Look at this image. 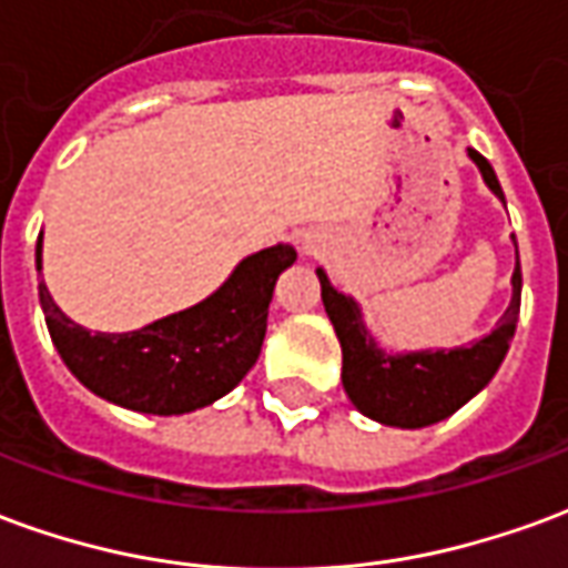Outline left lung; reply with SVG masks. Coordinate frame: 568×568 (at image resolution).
I'll return each mask as SVG.
<instances>
[{
	"mask_svg": "<svg viewBox=\"0 0 568 568\" xmlns=\"http://www.w3.org/2000/svg\"><path fill=\"white\" fill-rule=\"evenodd\" d=\"M468 158L484 175V185L505 203L501 185L489 161L480 151L468 149ZM517 248V243H514ZM322 285V304L334 325V334L344 349L341 381L356 405L358 414L377 419L383 426L423 428L456 414L465 402H471L499 371L505 353L511 346L517 316H520V258L514 264L511 304L505 310L499 325L471 346L453 349H407L393 353L383 349L368 325L362 320V307L353 295L337 292L328 273L316 267Z\"/></svg>",
	"mask_w": 568,
	"mask_h": 568,
	"instance_id": "1",
	"label": "left lung"
}]
</instances>
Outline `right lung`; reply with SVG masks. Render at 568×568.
I'll list each match as a JSON object with an SVG mask.
<instances>
[{
  "label": "right lung",
  "mask_w": 568,
  "mask_h": 568,
  "mask_svg": "<svg viewBox=\"0 0 568 568\" xmlns=\"http://www.w3.org/2000/svg\"><path fill=\"white\" fill-rule=\"evenodd\" d=\"M295 258L288 243L252 252L200 304L124 334L88 332L57 307L44 283L39 301L57 353L81 386L136 414L173 417L219 402L258 362L273 285Z\"/></svg>",
  "instance_id": "add662e5"
}]
</instances>
